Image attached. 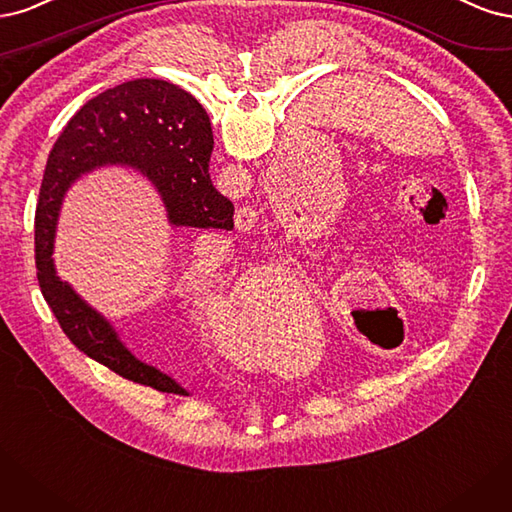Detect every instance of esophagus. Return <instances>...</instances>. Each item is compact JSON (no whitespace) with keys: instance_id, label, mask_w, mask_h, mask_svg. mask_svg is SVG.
<instances>
[{"instance_id":"esophagus-1","label":"esophagus","mask_w":512,"mask_h":512,"mask_svg":"<svg viewBox=\"0 0 512 512\" xmlns=\"http://www.w3.org/2000/svg\"><path fill=\"white\" fill-rule=\"evenodd\" d=\"M257 208H251V206H244L242 210H238L236 214V223L238 227H253V223L257 221Z\"/></svg>"}]
</instances>
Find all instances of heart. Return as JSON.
<instances>
[{
    "label": "heart",
    "mask_w": 512,
    "mask_h": 512,
    "mask_svg": "<svg viewBox=\"0 0 512 512\" xmlns=\"http://www.w3.org/2000/svg\"><path fill=\"white\" fill-rule=\"evenodd\" d=\"M295 283H298V278L289 268L274 266L257 270L253 276L244 278V285L236 298V293L217 291L214 287L202 289L200 280H197V268H189L183 276V285L189 291H197L202 295L204 306L210 310L208 323L212 329L234 325L236 319L249 327L263 325V317H266V310L270 306V295L276 291L293 293Z\"/></svg>",
    "instance_id": "b5f03b06"
}]
</instances>
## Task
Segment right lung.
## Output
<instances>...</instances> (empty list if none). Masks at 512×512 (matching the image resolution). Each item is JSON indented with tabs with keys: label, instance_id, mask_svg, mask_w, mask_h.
<instances>
[{
	"label": "right lung",
	"instance_id": "add662e5",
	"mask_svg": "<svg viewBox=\"0 0 512 512\" xmlns=\"http://www.w3.org/2000/svg\"><path fill=\"white\" fill-rule=\"evenodd\" d=\"M212 129L202 104L168 80L138 78L82 106L57 138L36 208V268L46 304L76 349L119 376L163 393L189 395L176 378L146 364L117 329L61 280L53 242L72 183L97 168L131 166L157 187L174 227L232 229L234 204L212 187Z\"/></svg>",
	"mask_w": 512,
	"mask_h": 512
}]
</instances>
